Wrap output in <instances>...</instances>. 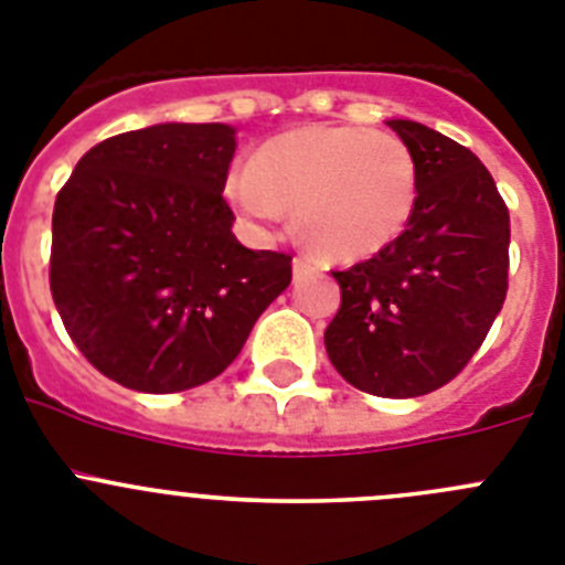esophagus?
<instances>
[{
    "mask_svg": "<svg viewBox=\"0 0 565 565\" xmlns=\"http://www.w3.org/2000/svg\"><path fill=\"white\" fill-rule=\"evenodd\" d=\"M313 268H317V263H313L311 257H302V254L294 257V274H306V271H313Z\"/></svg>",
    "mask_w": 565,
    "mask_h": 565,
    "instance_id": "obj_1",
    "label": "esophagus"
}]
</instances>
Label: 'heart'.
I'll return each mask as SVG.
<instances>
[{"instance_id":"obj_1","label":"heart","mask_w":565,"mask_h":565,"mask_svg":"<svg viewBox=\"0 0 565 565\" xmlns=\"http://www.w3.org/2000/svg\"><path fill=\"white\" fill-rule=\"evenodd\" d=\"M411 147L384 129L313 124L288 129L226 174V198L248 223L271 228L294 209L317 252L356 259L382 252L416 209Z\"/></svg>"}]
</instances>
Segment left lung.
Here are the masks:
<instances>
[{
    "mask_svg": "<svg viewBox=\"0 0 565 565\" xmlns=\"http://www.w3.org/2000/svg\"><path fill=\"white\" fill-rule=\"evenodd\" d=\"M387 127L416 158V209L382 252L333 271L342 306L326 351L359 391L413 398L456 379L495 322L509 288V209L467 147L416 121Z\"/></svg>",
    "mask_w": 565,
    "mask_h": 565,
    "instance_id": "obj_1",
    "label": "left lung"
}]
</instances>
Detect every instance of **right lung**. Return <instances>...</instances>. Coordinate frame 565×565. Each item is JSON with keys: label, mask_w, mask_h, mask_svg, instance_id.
<instances>
[{"label": "right lung", "mask_w": 565, "mask_h": 565, "mask_svg": "<svg viewBox=\"0 0 565 565\" xmlns=\"http://www.w3.org/2000/svg\"><path fill=\"white\" fill-rule=\"evenodd\" d=\"M228 124H154L76 163L53 206L50 291L70 339L129 391L181 393L237 359L291 254L232 234Z\"/></svg>", "instance_id": "1"}]
</instances>
